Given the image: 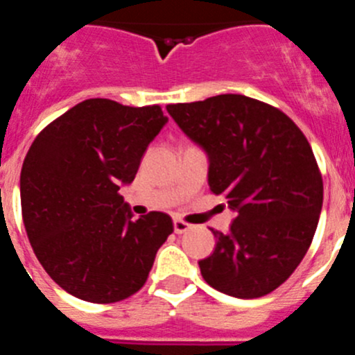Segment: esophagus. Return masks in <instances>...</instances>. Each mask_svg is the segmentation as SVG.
<instances>
[{
    "instance_id": "obj_1",
    "label": "esophagus",
    "mask_w": 355,
    "mask_h": 355,
    "mask_svg": "<svg viewBox=\"0 0 355 355\" xmlns=\"http://www.w3.org/2000/svg\"><path fill=\"white\" fill-rule=\"evenodd\" d=\"M188 229H192V224H188V222L181 220V218H175V220H174V231H175V233L183 234V233H187Z\"/></svg>"
}]
</instances>
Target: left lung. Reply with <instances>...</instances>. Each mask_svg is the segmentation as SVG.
Returning a JSON list of instances; mask_svg holds the SVG:
<instances>
[{
	"mask_svg": "<svg viewBox=\"0 0 355 355\" xmlns=\"http://www.w3.org/2000/svg\"><path fill=\"white\" fill-rule=\"evenodd\" d=\"M209 156V190L236 218L199 268L206 283L238 299L268 295L295 272L318 225L324 181L300 128L275 106L220 94L167 106Z\"/></svg>",
	"mask_w": 355,
	"mask_h": 355,
	"instance_id": "8db88e82",
	"label": "left lung"
}]
</instances>
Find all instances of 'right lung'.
<instances>
[{"label": "right lung", "mask_w": 355, "mask_h": 355, "mask_svg": "<svg viewBox=\"0 0 355 355\" xmlns=\"http://www.w3.org/2000/svg\"><path fill=\"white\" fill-rule=\"evenodd\" d=\"M165 122L159 105L85 99L28 150L21 168L28 240L49 277L78 299L112 304L137 293L174 231L162 211L131 220L119 193Z\"/></svg>", "instance_id": "1"}]
</instances>
